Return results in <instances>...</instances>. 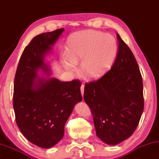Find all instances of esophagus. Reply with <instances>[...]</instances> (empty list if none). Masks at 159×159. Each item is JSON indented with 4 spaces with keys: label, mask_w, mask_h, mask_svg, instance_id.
<instances>
[{
    "label": "esophagus",
    "mask_w": 159,
    "mask_h": 159,
    "mask_svg": "<svg viewBox=\"0 0 159 159\" xmlns=\"http://www.w3.org/2000/svg\"><path fill=\"white\" fill-rule=\"evenodd\" d=\"M80 92H81L82 96H84V85L82 84L80 86Z\"/></svg>",
    "instance_id": "esophagus-1"
}]
</instances>
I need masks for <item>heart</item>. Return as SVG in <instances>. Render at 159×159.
<instances>
[{
  "label": "heart",
  "instance_id": "1",
  "mask_svg": "<svg viewBox=\"0 0 159 159\" xmlns=\"http://www.w3.org/2000/svg\"><path fill=\"white\" fill-rule=\"evenodd\" d=\"M118 52V43L112 35L95 30H83L72 35L68 43L67 69L74 70L81 61L80 70L86 78L95 79L109 69Z\"/></svg>",
  "mask_w": 159,
  "mask_h": 159
}]
</instances>
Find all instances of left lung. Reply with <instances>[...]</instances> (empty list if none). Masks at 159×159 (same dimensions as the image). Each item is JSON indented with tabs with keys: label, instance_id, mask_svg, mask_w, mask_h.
I'll list each match as a JSON object with an SVG mask.
<instances>
[{
	"label": "left lung",
	"instance_id": "left-lung-1",
	"mask_svg": "<svg viewBox=\"0 0 159 159\" xmlns=\"http://www.w3.org/2000/svg\"><path fill=\"white\" fill-rule=\"evenodd\" d=\"M118 51L111 69L85 84L84 99L93 115L96 136L109 145L129 138L143 111V80L131 50L117 34Z\"/></svg>",
	"mask_w": 159,
	"mask_h": 159
}]
</instances>
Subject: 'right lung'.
<instances>
[{"label": "right lung", "instance_id": "obj_1", "mask_svg": "<svg viewBox=\"0 0 159 159\" xmlns=\"http://www.w3.org/2000/svg\"><path fill=\"white\" fill-rule=\"evenodd\" d=\"M63 30L35 36L20 56L14 79L16 124L28 141L43 148L52 147L63 138L66 120L75 103L82 101L79 80L62 82L50 79L34 83L38 69L48 70L44 55Z\"/></svg>", "mask_w": 159, "mask_h": 159}]
</instances>
